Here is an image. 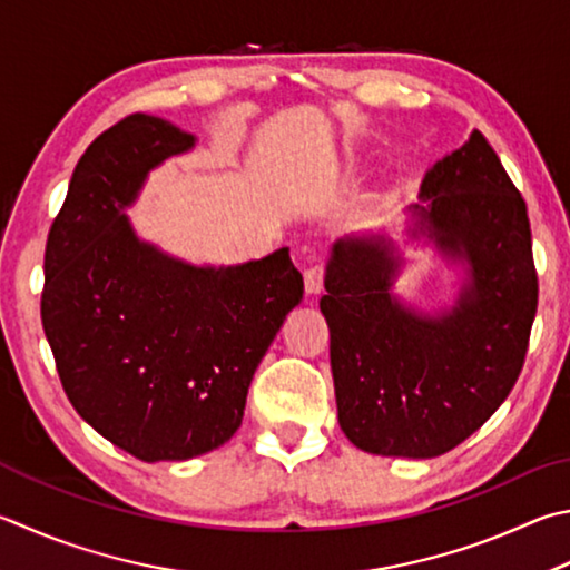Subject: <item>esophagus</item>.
Instances as JSON below:
<instances>
[{"label":"esophagus","instance_id":"1","mask_svg":"<svg viewBox=\"0 0 570 570\" xmlns=\"http://www.w3.org/2000/svg\"><path fill=\"white\" fill-rule=\"evenodd\" d=\"M324 274H326L324 264H314V266L306 268V272H304L306 294H321V288H324Z\"/></svg>","mask_w":570,"mask_h":570}]
</instances>
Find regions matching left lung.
<instances>
[{
  "label": "left lung",
  "instance_id": "1",
  "mask_svg": "<svg viewBox=\"0 0 570 570\" xmlns=\"http://www.w3.org/2000/svg\"><path fill=\"white\" fill-rule=\"evenodd\" d=\"M419 196L411 234L469 264L456 306L439 316L403 306L386 236L336 242L318 302L338 426L379 456L433 459L479 431L521 374L538 308L525 202L481 131L433 164Z\"/></svg>",
  "mask_w": 570,
  "mask_h": 570
}]
</instances>
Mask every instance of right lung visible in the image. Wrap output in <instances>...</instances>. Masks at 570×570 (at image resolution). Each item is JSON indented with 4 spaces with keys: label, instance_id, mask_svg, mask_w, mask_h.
<instances>
[{
    "label": "right lung",
    "instance_id": "obj_1",
    "mask_svg": "<svg viewBox=\"0 0 570 570\" xmlns=\"http://www.w3.org/2000/svg\"><path fill=\"white\" fill-rule=\"evenodd\" d=\"M191 134L129 114L89 144L49 229L41 324L67 399L147 463L214 451L242 426L256 366L304 278L278 249L191 266L139 242L127 219L147 174Z\"/></svg>",
    "mask_w": 570,
    "mask_h": 570
}]
</instances>
